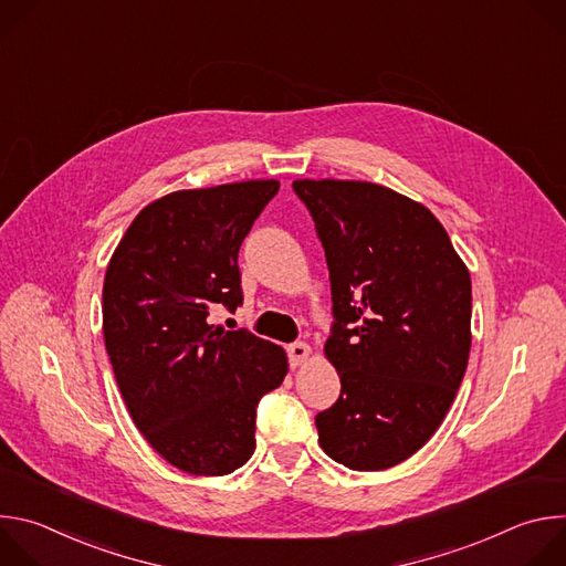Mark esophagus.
<instances>
[{
    "instance_id": "obj_1",
    "label": "esophagus",
    "mask_w": 566,
    "mask_h": 566,
    "mask_svg": "<svg viewBox=\"0 0 566 566\" xmlns=\"http://www.w3.org/2000/svg\"><path fill=\"white\" fill-rule=\"evenodd\" d=\"M286 352H289V363H291V367L304 365V363L308 360V356H311V347H308L306 343H293V345L286 347Z\"/></svg>"
}]
</instances>
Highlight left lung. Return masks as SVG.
Wrapping results in <instances>:
<instances>
[{"label":"left lung","mask_w":566,"mask_h":566,"mask_svg":"<svg viewBox=\"0 0 566 566\" xmlns=\"http://www.w3.org/2000/svg\"><path fill=\"white\" fill-rule=\"evenodd\" d=\"M325 249L340 396L317 441L352 470L412 457L446 419L470 354V273L439 219L367 181H293Z\"/></svg>","instance_id":"left-lung-1"}]
</instances>
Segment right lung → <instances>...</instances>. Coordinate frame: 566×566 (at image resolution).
Listing matches in <instances>:
<instances>
[{"label": "right lung", "instance_id": "right-lung-1", "mask_svg": "<svg viewBox=\"0 0 566 566\" xmlns=\"http://www.w3.org/2000/svg\"><path fill=\"white\" fill-rule=\"evenodd\" d=\"M277 190L269 179L160 197L107 266L103 334L118 389L147 443L188 474L251 459L258 402L289 371L282 347L208 322L244 300L239 247Z\"/></svg>", "mask_w": 566, "mask_h": 566}]
</instances>
